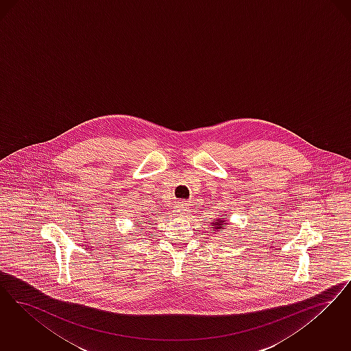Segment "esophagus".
Returning <instances> with one entry per match:
<instances>
[{"label":"esophagus","instance_id":"1","mask_svg":"<svg viewBox=\"0 0 351 351\" xmlns=\"http://www.w3.org/2000/svg\"><path fill=\"white\" fill-rule=\"evenodd\" d=\"M174 215L178 216V217H184L189 215V208L184 207V206H178L176 210H174Z\"/></svg>","mask_w":351,"mask_h":351}]
</instances>
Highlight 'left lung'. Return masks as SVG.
Masks as SVG:
<instances>
[{"label":"left lung","instance_id":"1","mask_svg":"<svg viewBox=\"0 0 351 351\" xmlns=\"http://www.w3.org/2000/svg\"><path fill=\"white\" fill-rule=\"evenodd\" d=\"M226 224H228L227 223V220H226V215H223L221 217H219V219H216L215 221L211 223V228H214L215 230H220V229H226Z\"/></svg>","mask_w":351,"mask_h":351}]
</instances>
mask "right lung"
Listing matches in <instances>:
<instances>
[{
	"mask_svg": "<svg viewBox=\"0 0 351 351\" xmlns=\"http://www.w3.org/2000/svg\"><path fill=\"white\" fill-rule=\"evenodd\" d=\"M140 224H141V223H140Z\"/></svg>",
	"mask_w": 351,
	"mask_h": 351,
	"instance_id": "obj_1",
	"label": "right lung"
}]
</instances>
